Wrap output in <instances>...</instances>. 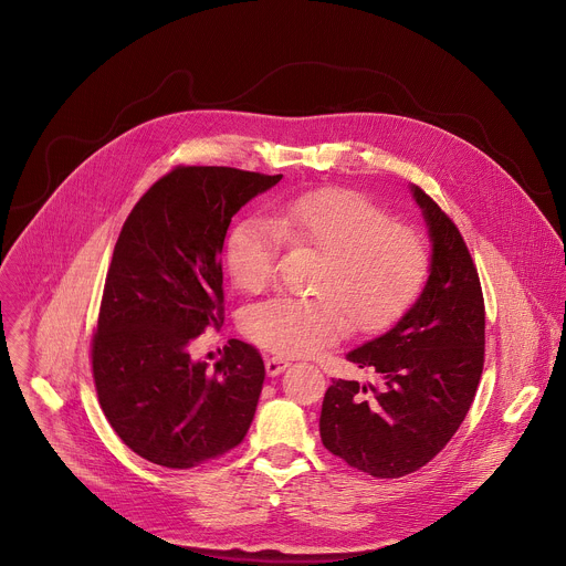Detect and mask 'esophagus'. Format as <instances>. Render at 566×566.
<instances>
[{"mask_svg":"<svg viewBox=\"0 0 566 566\" xmlns=\"http://www.w3.org/2000/svg\"><path fill=\"white\" fill-rule=\"evenodd\" d=\"M287 368H290V361L283 359V357H268L265 359V370H268L270 377H276V375L285 373Z\"/></svg>","mask_w":566,"mask_h":566,"instance_id":"1","label":"esophagus"}]
</instances>
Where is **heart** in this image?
Masks as SVG:
<instances>
[{"label": "heart", "instance_id": "b5f03b06", "mask_svg": "<svg viewBox=\"0 0 566 566\" xmlns=\"http://www.w3.org/2000/svg\"><path fill=\"white\" fill-rule=\"evenodd\" d=\"M318 252L312 296H274L250 305L241 325L261 348L305 357L350 325L373 332L419 296L428 279V250L408 228L350 189H316L276 202L270 220L245 218L232 230L224 263L243 292H261L274 270L276 245Z\"/></svg>", "mask_w": 566, "mask_h": 566}]
</instances>
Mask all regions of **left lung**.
Returning <instances> with one entry per match:
<instances>
[{"mask_svg":"<svg viewBox=\"0 0 566 566\" xmlns=\"http://www.w3.org/2000/svg\"><path fill=\"white\" fill-rule=\"evenodd\" d=\"M430 268L417 301L346 359L375 381L334 379L318 430L332 455L373 478L426 467L464 421L484 368V298L469 248L439 205L410 185Z\"/></svg>","mask_w":566,"mask_h":566,"instance_id":"left-lung-1","label":"left lung"}]
</instances>
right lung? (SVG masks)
<instances>
[{
    "mask_svg": "<svg viewBox=\"0 0 566 566\" xmlns=\"http://www.w3.org/2000/svg\"><path fill=\"white\" fill-rule=\"evenodd\" d=\"M283 176L176 167L132 209L93 336L99 406L140 458L193 469L243 441L265 381L261 355L232 338L209 370L189 344L222 323L220 252L232 216Z\"/></svg>",
    "mask_w": 566,
    "mask_h": 566,
    "instance_id": "obj_1",
    "label": "right lung"
}]
</instances>
